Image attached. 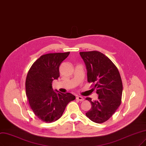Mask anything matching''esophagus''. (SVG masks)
Instances as JSON below:
<instances>
[{"instance_id":"1","label":"esophagus","mask_w":146,"mask_h":146,"mask_svg":"<svg viewBox=\"0 0 146 146\" xmlns=\"http://www.w3.org/2000/svg\"><path fill=\"white\" fill-rule=\"evenodd\" d=\"M76 99L79 100V101H81V102L84 100V98H83V97H82V96H78L77 98H76Z\"/></svg>"}]
</instances>
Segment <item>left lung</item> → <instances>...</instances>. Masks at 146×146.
I'll return each mask as SVG.
<instances>
[{
    "instance_id": "8db88e82",
    "label": "left lung",
    "mask_w": 146,
    "mask_h": 146,
    "mask_svg": "<svg viewBox=\"0 0 146 146\" xmlns=\"http://www.w3.org/2000/svg\"><path fill=\"white\" fill-rule=\"evenodd\" d=\"M87 70V80L94 83L98 94V100L90 98L91 109L86 115L93 122L102 123L114 114L121 104L123 84L118 70L110 58L98 51L81 52Z\"/></svg>"
}]
</instances>
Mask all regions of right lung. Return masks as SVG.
<instances>
[{
	"label": "right lung",
	"instance_id": "obj_1",
	"mask_svg": "<svg viewBox=\"0 0 146 146\" xmlns=\"http://www.w3.org/2000/svg\"><path fill=\"white\" fill-rule=\"evenodd\" d=\"M70 54L48 53L41 56L32 64L26 79V94L35 115L45 123L60 118L70 102L75 99L71 93H56L52 82L59 77V66Z\"/></svg>",
	"mask_w": 146,
	"mask_h": 146
}]
</instances>
